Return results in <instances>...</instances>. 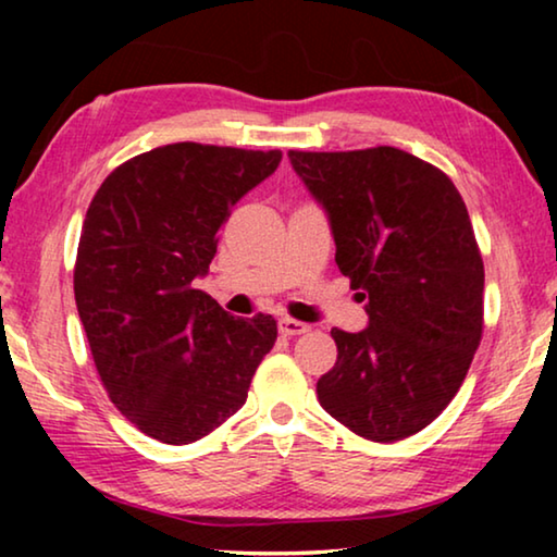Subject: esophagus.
Wrapping results in <instances>:
<instances>
[{"label":"esophagus","instance_id":"1","mask_svg":"<svg viewBox=\"0 0 557 557\" xmlns=\"http://www.w3.org/2000/svg\"><path fill=\"white\" fill-rule=\"evenodd\" d=\"M277 326H280V334L282 336H299V334H307L309 329V324H305V322H297V319H289V317H282L280 322H277Z\"/></svg>","mask_w":557,"mask_h":557}]
</instances>
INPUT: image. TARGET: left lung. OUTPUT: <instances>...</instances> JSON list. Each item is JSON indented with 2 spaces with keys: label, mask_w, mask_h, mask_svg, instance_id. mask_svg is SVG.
Returning a JSON list of instances; mask_svg holds the SVG:
<instances>
[{
  "label": "left lung",
  "mask_w": 557,
  "mask_h": 557,
  "mask_svg": "<svg viewBox=\"0 0 557 557\" xmlns=\"http://www.w3.org/2000/svg\"><path fill=\"white\" fill-rule=\"evenodd\" d=\"M289 162L324 206L336 265L369 297V326L332 329L322 408L358 437L428 428L465 383L484 332V262L467 206L442 169L395 147L299 152Z\"/></svg>",
  "instance_id": "left-lung-1"
}]
</instances>
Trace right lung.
I'll list each match as a JSON object with an SVG mask.
<instances>
[{"instance_id":"add662e5","label":"right lung","mask_w":557,"mask_h":557,"mask_svg":"<svg viewBox=\"0 0 557 557\" xmlns=\"http://www.w3.org/2000/svg\"><path fill=\"white\" fill-rule=\"evenodd\" d=\"M280 159L164 145L112 169L88 206L75 307L110 400L164 445H191L238 412L275 346V319H235L194 280L209 272L233 206Z\"/></svg>"}]
</instances>
